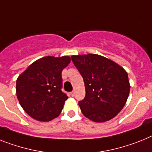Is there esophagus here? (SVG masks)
Masks as SVG:
<instances>
[{
  "instance_id": "34e87169",
  "label": "esophagus",
  "mask_w": 152,
  "mask_h": 152,
  "mask_svg": "<svg viewBox=\"0 0 152 152\" xmlns=\"http://www.w3.org/2000/svg\"><path fill=\"white\" fill-rule=\"evenodd\" d=\"M71 95L72 96V97H73V96L75 95V91H71Z\"/></svg>"
}]
</instances>
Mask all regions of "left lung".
Segmentation results:
<instances>
[{
	"label": "left lung",
	"instance_id": "left-lung-1",
	"mask_svg": "<svg viewBox=\"0 0 152 152\" xmlns=\"http://www.w3.org/2000/svg\"><path fill=\"white\" fill-rule=\"evenodd\" d=\"M71 60L85 82V97L78 102L83 115L95 122L115 118L129 95L126 71L113 61L98 54L73 55Z\"/></svg>",
	"mask_w": 152,
	"mask_h": 152
}]
</instances>
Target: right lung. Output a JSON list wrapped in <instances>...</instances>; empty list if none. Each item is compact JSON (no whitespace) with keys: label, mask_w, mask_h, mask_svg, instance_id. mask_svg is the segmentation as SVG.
Instances as JSON below:
<instances>
[{"label":"right lung","mask_w":152,"mask_h":152,"mask_svg":"<svg viewBox=\"0 0 152 152\" xmlns=\"http://www.w3.org/2000/svg\"><path fill=\"white\" fill-rule=\"evenodd\" d=\"M70 61L68 56L40 58L17 79L18 99L31 118L40 121H49L60 115L68 98L61 91V72Z\"/></svg>","instance_id":"obj_1"}]
</instances>
